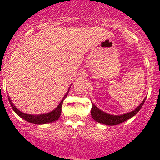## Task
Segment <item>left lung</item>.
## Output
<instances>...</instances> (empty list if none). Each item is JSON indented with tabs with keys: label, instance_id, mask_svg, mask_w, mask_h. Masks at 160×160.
Listing matches in <instances>:
<instances>
[{
	"label": "left lung",
	"instance_id": "1",
	"mask_svg": "<svg viewBox=\"0 0 160 160\" xmlns=\"http://www.w3.org/2000/svg\"><path fill=\"white\" fill-rule=\"evenodd\" d=\"M146 98H144L143 101L139 104L138 107H137L135 110H133L131 112H128L127 114H119V115H114V114H110L104 111H101L100 109L98 108L94 104L92 103V108H91V116L95 120L96 122H99L102 124H105V125L109 126H114L120 124L121 122H123L127 121L128 119H130L133 116H135V114L139 111L141 107L143 105L144 102Z\"/></svg>",
	"mask_w": 160,
	"mask_h": 160
}]
</instances>
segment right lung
<instances>
[{"instance_id":"obj_1","label":"right lung","mask_w":160,"mask_h":160,"mask_svg":"<svg viewBox=\"0 0 160 160\" xmlns=\"http://www.w3.org/2000/svg\"><path fill=\"white\" fill-rule=\"evenodd\" d=\"M70 89V87L68 89L67 92H66V94L64 95V97H63V98L62 99V101L60 102L58 106L54 110L51 111L50 112L47 113V114H25V113L19 111V110H18V109L13 105V103H12V100L10 99L9 96H8V98L9 102H10L11 106H12V110H13V111H15V113H16L18 115H19L21 118L25 119V121H27V122H30V123L38 124V125H40V124H46V123H49V122H54V121H57V120L59 118V117H60L61 115V113H62V106L63 101H64V99L66 98V96H67Z\"/></svg>"}]
</instances>
